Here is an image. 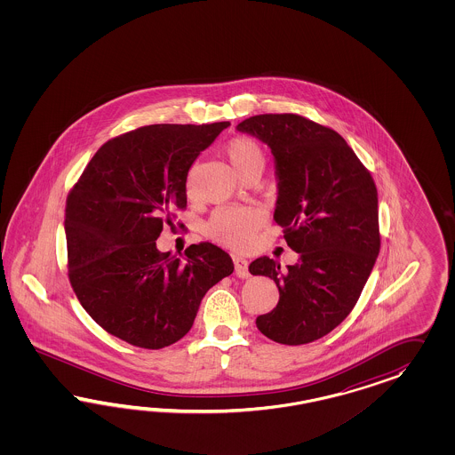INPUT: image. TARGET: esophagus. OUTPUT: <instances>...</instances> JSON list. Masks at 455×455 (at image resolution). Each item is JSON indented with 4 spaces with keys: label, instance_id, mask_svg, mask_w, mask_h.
Segmentation results:
<instances>
[{
    "label": "esophagus",
    "instance_id": "obj_1",
    "mask_svg": "<svg viewBox=\"0 0 455 455\" xmlns=\"http://www.w3.org/2000/svg\"><path fill=\"white\" fill-rule=\"evenodd\" d=\"M234 263L235 274H236V276H240V278H247V276L250 275V274H248V262L245 259L234 255Z\"/></svg>",
    "mask_w": 455,
    "mask_h": 455
}]
</instances>
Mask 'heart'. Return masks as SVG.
I'll list each match as a JSON object with an SVG mask.
<instances>
[{"mask_svg": "<svg viewBox=\"0 0 455 455\" xmlns=\"http://www.w3.org/2000/svg\"><path fill=\"white\" fill-rule=\"evenodd\" d=\"M227 158L235 168V172L243 177L253 168H263L262 148L260 145L248 137H236L228 141ZM187 190L192 193V173L187 179ZM265 215L262 210L253 207H225L219 208L207 223V234L225 247L247 248L251 245L253 236L262 227Z\"/></svg>", "mask_w": 455, "mask_h": 455, "instance_id": "heart-1", "label": "heart"}]
</instances>
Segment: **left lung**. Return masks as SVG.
I'll use <instances>...</instances> for the list:
<instances>
[{
	"mask_svg": "<svg viewBox=\"0 0 455 455\" xmlns=\"http://www.w3.org/2000/svg\"><path fill=\"white\" fill-rule=\"evenodd\" d=\"M236 130L274 155V220L299 262L260 257L251 275L278 287L275 308L257 327L278 344L302 345L333 331L355 307L380 250L379 198L369 170L344 138L293 113L257 115Z\"/></svg>",
	"mask_w": 455,
	"mask_h": 455,
	"instance_id": "obj_1",
	"label": "left lung"
}]
</instances>
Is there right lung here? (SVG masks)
<instances>
[{"label":"right lung","mask_w":455,"mask_h":455,"mask_svg":"<svg viewBox=\"0 0 455 455\" xmlns=\"http://www.w3.org/2000/svg\"><path fill=\"white\" fill-rule=\"evenodd\" d=\"M228 122L150 124L107 141L67 198L68 275L101 329L141 348H164L192 329L208 290L234 272L213 243L181 260L156 248L173 210L187 207V177Z\"/></svg>","instance_id":"1"}]
</instances>
